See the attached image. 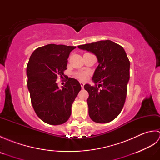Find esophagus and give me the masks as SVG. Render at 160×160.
Masks as SVG:
<instances>
[{"instance_id": "obj_1", "label": "esophagus", "mask_w": 160, "mask_h": 160, "mask_svg": "<svg viewBox=\"0 0 160 160\" xmlns=\"http://www.w3.org/2000/svg\"><path fill=\"white\" fill-rule=\"evenodd\" d=\"M80 85H81V87H82V89H84V82H80Z\"/></svg>"}]
</instances>
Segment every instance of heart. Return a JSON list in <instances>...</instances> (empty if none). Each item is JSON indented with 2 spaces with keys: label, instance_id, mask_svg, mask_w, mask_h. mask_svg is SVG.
<instances>
[{
  "label": "heart",
  "instance_id": "b5f03b06",
  "mask_svg": "<svg viewBox=\"0 0 160 160\" xmlns=\"http://www.w3.org/2000/svg\"><path fill=\"white\" fill-rule=\"evenodd\" d=\"M76 76L78 79L84 80L87 78V73L85 72V71H80V72H78L76 73Z\"/></svg>",
  "mask_w": 160,
  "mask_h": 160
}]
</instances>
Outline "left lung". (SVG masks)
<instances>
[{"label": "left lung", "mask_w": 160, "mask_h": 160, "mask_svg": "<svg viewBox=\"0 0 160 160\" xmlns=\"http://www.w3.org/2000/svg\"><path fill=\"white\" fill-rule=\"evenodd\" d=\"M96 55L99 63L92 78L93 82L84 89L89 93L87 100L89 115L97 123H108L120 113L127 97L130 78V62L124 48L109 40H100L78 47ZM102 83V84L100 83Z\"/></svg>", "instance_id": "obj_1"}]
</instances>
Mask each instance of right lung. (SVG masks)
I'll use <instances>...</instances> for the list:
<instances>
[{"instance_id":"add662e5","label":"right lung","mask_w":160,"mask_h":160,"mask_svg":"<svg viewBox=\"0 0 160 160\" xmlns=\"http://www.w3.org/2000/svg\"><path fill=\"white\" fill-rule=\"evenodd\" d=\"M76 47L49 44L37 48L27 66L28 87L33 109L40 120L52 125L66 122L71 114V106L81 90L80 82L68 78L61 89L58 77L64 76L68 58Z\"/></svg>"}]
</instances>
